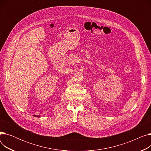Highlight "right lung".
Masks as SVG:
<instances>
[{
  "label": "right lung",
  "instance_id": "1",
  "mask_svg": "<svg viewBox=\"0 0 151 151\" xmlns=\"http://www.w3.org/2000/svg\"><path fill=\"white\" fill-rule=\"evenodd\" d=\"M34 116L37 117H40V116H37V115H34Z\"/></svg>",
  "mask_w": 151,
  "mask_h": 151
}]
</instances>
